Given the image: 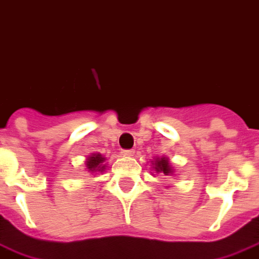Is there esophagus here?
<instances>
[{
  "instance_id": "obj_1",
  "label": "esophagus",
  "mask_w": 259,
  "mask_h": 259,
  "mask_svg": "<svg viewBox=\"0 0 259 259\" xmlns=\"http://www.w3.org/2000/svg\"><path fill=\"white\" fill-rule=\"evenodd\" d=\"M120 154L124 155V156H132V155L135 154V151H133V149H122Z\"/></svg>"
}]
</instances>
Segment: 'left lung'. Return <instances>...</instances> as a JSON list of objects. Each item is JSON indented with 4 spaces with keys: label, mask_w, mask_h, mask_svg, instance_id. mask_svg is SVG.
Returning <instances> with one entry per match:
<instances>
[{
    "label": "left lung",
    "mask_w": 259,
    "mask_h": 259,
    "mask_svg": "<svg viewBox=\"0 0 259 259\" xmlns=\"http://www.w3.org/2000/svg\"><path fill=\"white\" fill-rule=\"evenodd\" d=\"M152 168H154L156 173H163L164 176H170L173 174V167L168 163V159L166 156L162 158H156L152 162Z\"/></svg>",
    "instance_id": "obj_1"
}]
</instances>
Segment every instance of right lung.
<instances>
[{"mask_svg":"<svg viewBox=\"0 0 259 259\" xmlns=\"http://www.w3.org/2000/svg\"><path fill=\"white\" fill-rule=\"evenodd\" d=\"M105 158L101 154H92L86 159V170L91 174L103 173L105 170Z\"/></svg>","mask_w":259,"mask_h":259,"instance_id":"add662e5","label":"right lung"}]
</instances>
